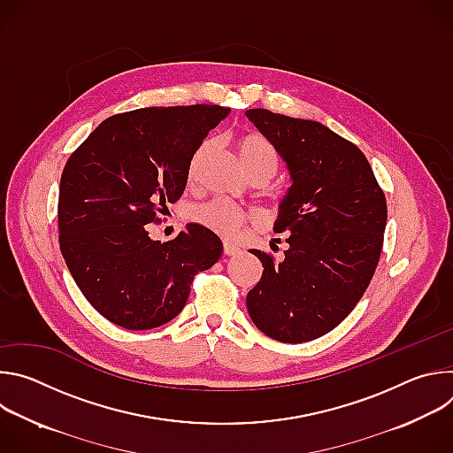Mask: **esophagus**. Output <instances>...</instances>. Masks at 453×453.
<instances>
[{
  "label": "esophagus",
  "instance_id": "obj_1",
  "mask_svg": "<svg viewBox=\"0 0 453 453\" xmlns=\"http://www.w3.org/2000/svg\"><path fill=\"white\" fill-rule=\"evenodd\" d=\"M240 252V247H236L234 243H231V242H224V254L226 256H234V254H238Z\"/></svg>",
  "mask_w": 453,
  "mask_h": 453
}]
</instances>
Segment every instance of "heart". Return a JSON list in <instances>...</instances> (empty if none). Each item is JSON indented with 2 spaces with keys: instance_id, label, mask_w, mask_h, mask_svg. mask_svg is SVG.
<instances>
[{
  "instance_id": "heart-1",
  "label": "heart",
  "mask_w": 453,
  "mask_h": 453,
  "mask_svg": "<svg viewBox=\"0 0 453 453\" xmlns=\"http://www.w3.org/2000/svg\"><path fill=\"white\" fill-rule=\"evenodd\" d=\"M211 142H204L201 149L193 154L189 172L193 173L201 163L203 156L210 150ZM238 157L250 177H265L267 180L278 172V152L274 145L260 134H243L236 142ZM186 219L204 229H210L222 236L234 234L245 222V215L224 199H211L208 203L193 204L186 211Z\"/></svg>"
}]
</instances>
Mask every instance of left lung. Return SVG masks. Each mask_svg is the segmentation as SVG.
Masks as SVG:
<instances>
[{
  "label": "left lung",
  "mask_w": 453,
  "mask_h": 453,
  "mask_svg": "<svg viewBox=\"0 0 453 453\" xmlns=\"http://www.w3.org/2000/svg\"><path fill=\"white\" fill-rule=\"evenodd\" d=\"M245 114L292 179L274 226L290 231L288 249L280 262L250 249L264 274L247 294V310L267 337L308 342L339 326L369 287L383 245L385 196L362 150L326 125L267 109Z\"/></svg>",
  "instance_id": "obj_1"
}]
</instances>
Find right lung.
<instances>
[{
    "label": "right lung",
    "instance_id": "obj_1",
    "mask_svg": "<svg viewBox=\"0 0 453 453\" xmlns=\"http://www.w3.org/2000/svg\"><path fill=\"white\" fill-rule=\"evenodd\" d=\"M227 112L197 104L114 114L64 166L60 252L84 297L116 326L166 325L184 308L196 274L219 262L222 242L213 231L188 224L159 242L147 226L182 196L193 154Z\"/></svg>",
    "mask_w": 453,
    "mask_h": 453
}]
</instances>
